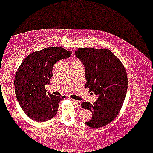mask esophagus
Instances as JSON below:
<instances>
[{
	"label": "esophagus",
	"mask_w": 153,
	"mask_h": 153,
	"mask_svg": "<svg viewBox=\"0 0 153 153\" xmlns=\"http://www.w3.org/2000/svg\"><path fill=\"white\" fill-rule=\"evenodd\" d=\"M74 103L75 104V105L78 107H81V105H82V102L80 101H78V100H74Z\"/></svg>",
	"instance_id": "esophagus-1"
}]
</instances>
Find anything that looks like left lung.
I'll return each instance as SVG.
<instances>
[{
	"label": "left lung",
	"mask_w": 153,
	"mask_h": 153,
	"mask_svg": "<svg viewBox=\"0 0 153 153\" xmlns=\"http://www.w3.org/2000/svg\"><path fill=\"white\" fill-rule=\"evenodd\" d=\"M75 53L85 67V88L98 97L93 105L82 103L83 108L92 112L91 119L85 124L93 128L106 126L117 116L124 102L128 89L125 68L106 48H78Z\"/></svg>",
	"instance_id": "1"
}]
</instances>
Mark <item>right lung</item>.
Here are the masks:
<instances>
[{"mask_svg":"<svg viewBox=\"0 0 153 153\" xmlns=\"http://www.w3.org/2000/svg\"><path fill=\"white\" fill-rule=\"evenodd\" d=\"M72 51L50 47L28 55L17 70L14 85L18 102L24 113L37 122L46 121L56 115L63 98L47 92L55 63L66 59Z\"/></svg>","mask_w":153,"mask_h":153,"instance_id":"obj_1","label":"right lung"}]
</instances>
